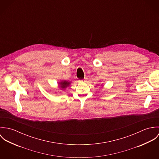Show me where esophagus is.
<instances>
[{
	"instance_id": "34e87169",
	"label": "esophagus",
	"mask_w": 159,
	"mask_h": 159,
	"mask_svg": "<svg viewBox=\"0 0 159 159\" xmlns=\"http://www.w3.org/2000/svg\"><path fill=\"white\" fill-rule=\"evenodd\" d=\"M87 80H88V78H85L84 79L81 80H80L79 81H80V83H86V82L87 81Z\"/></svg>"
}]
</instances>
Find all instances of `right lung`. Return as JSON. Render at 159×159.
Segmentation results:
<instances>
[{
  "label": "right lung",
  "instance_id": "1",
  "mask_svg": "<svg viewBox=\"0 0 159 159\" xmlns=\"http://www.w3.org/2000/svg\"><path fill=\"white\" fill-rule=\"evenodd\" d=\"M70 83L68 82V81H61V83H59V84H60L59 87H60L61 89H65V88H66L67 87H68V86L70 85Z\"/></svg>",
  "mask_w": 159,
  "mask_h": 159
}]
</instances>
